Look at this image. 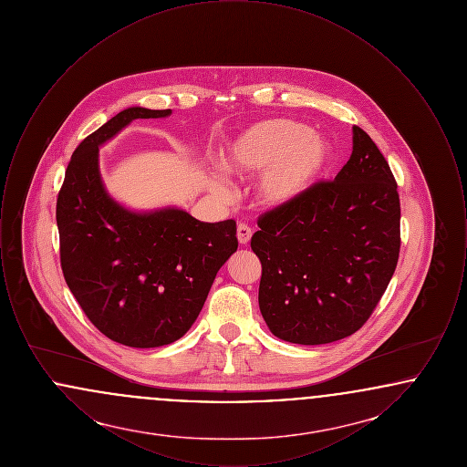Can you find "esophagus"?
<instances>
[{
    "mask_svg": "<svg viewBox=\"0 0 467 467\" xmlns=\"http://www.w3.org/2000/svg\"><path fill=\"white\" fill-rule=\"evenodd\" d=\"M236 236H238V242L240 244H248L250 238H252V229L246 225V223H238V229H236Z\"/></svg>",
    "mask_w": 467,
    "mask_h": 467,
    "instance_id": "obj_1",
    "label": "esophagus"
}]
</instances>
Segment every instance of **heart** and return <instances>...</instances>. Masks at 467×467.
Instances as JSON below:
<instances>
[{"mask_svg":"<svg viewBox=\"0 0 467 467\" xmlns=\"http://www.w3.org/2000/svg\"><path fill=\"white\" fill-rule=\"evenodd\" d=\"M331 161L329 143L290 119H267L252 124L225 143L221 170L246 177L263 171L257 196L269 206L299 200L322 178ZM215 187L223 191L221 182Z\"/></svg>","mask_w":467,"mask_h":467,"instance_id":"obj_1","label":"heart"}]
</instances>
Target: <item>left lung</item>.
I'll use <instances>...</instances> for the list:
<instances>
[{
    "mask_svg": "<svg viewBox=\"0 0 467 467\" xmlns=\"http://www.w3.org/2000/svg\"><path fill=\"white\" fill-rule=\"evenodd\" d=\"M348 162L331 182L259 217V308L269 331L326 345L371 317L400 259L398 183L369 134L354 126Z\"/></svg>",
    "mask_w": 467,
    "mask_h": 467,
    "instance_id": "left-lung-1",
    "label": "left lung"
}]
</instances>
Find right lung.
Instances as JSON below:
<instances>
[{
	"label": "right lung",
	"instance_id": "add662e5",
	"mask_svg": "<svg viewBox=\"0 0 467 467\" xmlns=\"http://www.w3.org/2000/svg\"><path fill=\"white\" fill-rule=\"evenodd\" d=\"M168 115L131 107L89 134L71 156L56 208L67 287L101 333L133 348L187 333L238 248L233 219L201 223L175 206L134 212L107 192L99 147L134 119Z\"/></svg>",
	"mask_w": 467,
	"mask_h": 467
}]
</instances>
